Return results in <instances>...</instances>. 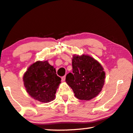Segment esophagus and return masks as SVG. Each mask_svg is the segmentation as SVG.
Here are the masks:
<instances>
[{
	"mask_svg": "<svg viewBox=\"0 0 133 133\" xmlns=\"http://www.w3.org/2000/svg\"><path fill=\"white\" fill-rule=\"evenodd\" d=\"M65 78H66V76H63L62 78V81H65Z\"/></svg>",
	"mask_w": 133,
	"mask_h": 133,
	"instance_id": "1",
	"label": "esophagus"
}]
</instances>
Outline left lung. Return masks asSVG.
Instances as JSON below:
<instances>
[{
    "mask_svg": "<svg viewBox=\"0 0 133 133\" xmlns=\"http://www.w3.org/2000/svg\"><path fill=\"white\" fill-rule=\"evenodd\" d=\"M73 73L66 76V83L79 100L90 101L101 92L105 73L97 60L88 55H73Z\"/></svg>",
    "mask_w": 133,
    "mask_h": 133,
    "instance_id": "obj_1",
    "label": "left lung"
}]
</instances>
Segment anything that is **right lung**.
<instances>
[{"instance_id": "1", "label": "right lung", "mask_w": 133, "mask_h": 133, "mask_svg": "<svg viewBox=\"0 0 133 133\" xmlns=\"http://www.w3.org/2000/svg\"><path fill=\"white\" fill-rule=\"evenodd\" d=\"M23 84L29 96L36 101L47 103L55 98L61 83L53 66L46 61H37L31 65L24 73Z\"/></svg>"}]
</instances>
